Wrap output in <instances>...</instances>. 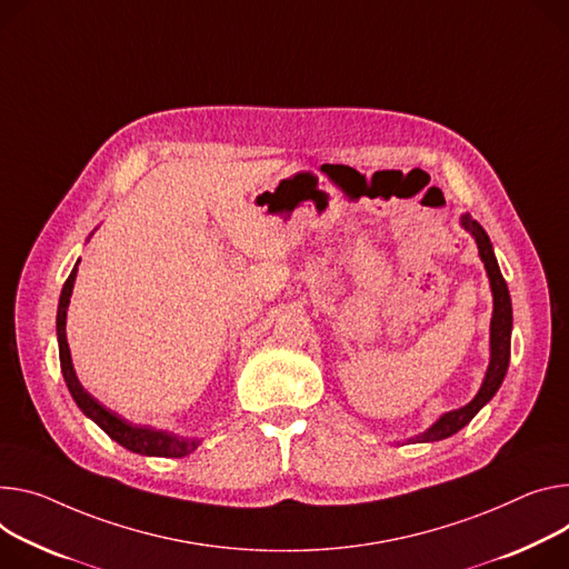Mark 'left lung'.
<instances>
[{"label":"left lung","instance_id":"1","mask_svg":"<svg viewBox=\"0 0 569 569\" xmlns=\"http://www.w3.org/2000/svg\"><path fill=\"white\" fill-rule=\"evenodd\" d=\"M460 227L465 231H470L472 238L477 240L479 256L483 261L488 281H490V292H492V320H490V363L483 377V383L475 399L470 403H465L462 408L449 410L445 416H440L425 433L410 438V442H436L445 440L453 433H458L465 425H470L477 412L497 395L499 386L503 383V377L508 372L510 363V331H512V303H510V292L508 286L501 277L499 263L495 258L492 242L486 233V229L472 220L470 213L460 216Z\"/></svg>","mask_w":569,"mask_h":569}]
</instances>
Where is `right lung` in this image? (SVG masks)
I'll list each match as a JSON object with an SVG mask.
<instances>
[{
    "label": "right lung",
    "instance_id": "right-lung-1",
    "mask_svg": "<svg viewBox=\"0 0 569 569\" xmlns=\"http://www.w3.org/2000/svg\"><path fill=\"white\" fill-rule=\"evenodd\" d=\"M81 258L74 263L68 281L63 283L61 299H59V311H57V338H59V358H61V372L68 383V390L77 406L86 418H90L101 431H104L111 440L122 445L124 449L140 453V456H166V458H183L192 453L201 440L197 438H183L163 429H153V427H142L124 420L118 412L109 410L104 403H99L92 395L83 390V386L77 379L74 366H72V356L68 347V336H66V320H68V306L72 297V288L77 281V270H79Z\"/></svg>",
    "mask_w": 569,
    "mask_h": 569
}]
</instances>
